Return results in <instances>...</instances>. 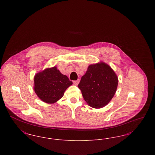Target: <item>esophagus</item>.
I'll return each mask as SVG.
<instances>
[{"instance_id": "obj_1", "label": "esophagus", "mask_w": 155, "mask_h": 155, "mask_svg": "<svg viewBox=\"0 0 155 155\" xmlns=\"http://www.w3.org/2000/svg\"><path fill=\"white\" fill-rule=\"evenodd\" d=\"M79 81H80L79 80H75V81H73V83H74V85H77L78 84V83H79Z\"/></svg>"}]
</instances>
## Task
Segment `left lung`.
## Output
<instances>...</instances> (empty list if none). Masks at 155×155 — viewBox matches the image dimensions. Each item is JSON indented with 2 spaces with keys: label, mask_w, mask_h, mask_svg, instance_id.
<instances>
[{
  "label": "left lung",
  "mask_w": 155,
  "mask_h": 155,
  "mask_svg": "<svg viewBox=\"0 0 155 155\" xmlns=\"http://www.w3.org/2000/svg\"><path fill=\"white\" fill-rule=\"evenodd\" d=\"M118 82L113 70L105 63L101 62L89 66L78 87L86 102L99 109L107 105L113 97Z\"/></svg>",
  "instance_id": "obj_1"
}]
</instances>
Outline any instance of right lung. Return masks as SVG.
Here are the masks:
<instances>
[{"label": "right lung", "instance_id": "obj_1", "mask_svg": "<svg viewBox=\"0 0 155 155\" xmlns=\"http://www.w3.org/2000/svg\"><path fill=\"white\" fill-rule=\"evenodd\" d=\"M73 84L56 67L46 68L34 77V91L45 103H55L61 99L68 87Z\"/></svg>", "mask_w": 155, "mask_h": 155}]
</instances>
